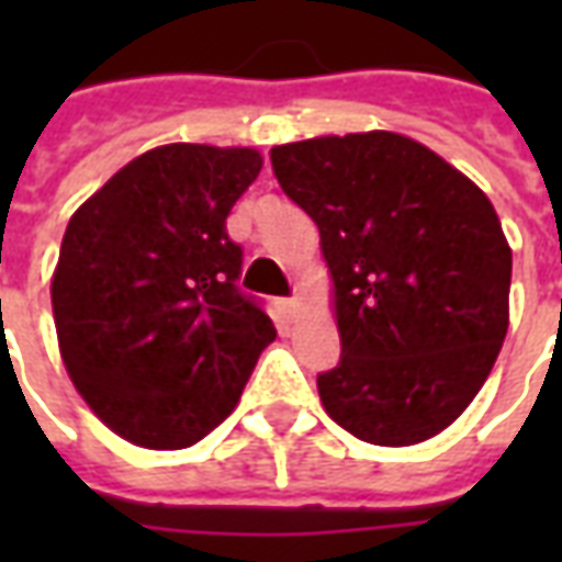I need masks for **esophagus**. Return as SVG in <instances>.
I'll list each match as a JSON object with an SVG mask.
<instances>
[{"instance_id": "1", "label": "esophagus", "mask_w": 562, "mask_h": 562, "mask_svg": "<svg viewBox=\"0 0 562 562\" xmlns=\"http://www.w3.org/2000/svg\"><path fill=\"white\" fill-rule=\"evenodd\" d=\"M280 306H282V313H285V316H294V313L301 310V297H297V294H292V297H282Z\"/></svg>"}]
</instances>
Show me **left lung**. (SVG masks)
Listing matches in <instances>:
<instances>
[{"label":"left lung","mask_w":562,"mask_h":562,"mask_svg":"<svg viewBox=\"0 0 562 562\" xmlns=\"http://www.w3.org/2000/svg\"><path fill=\"white\" fill-rule=\"evenodd\" d=\"M282 192L318 225L340 364L325 413L373 446L446 430L508 330L512 249L494 204L434 149L394 132L270 149Z\"/></svg>","instance_id":"1"}]
</instances>
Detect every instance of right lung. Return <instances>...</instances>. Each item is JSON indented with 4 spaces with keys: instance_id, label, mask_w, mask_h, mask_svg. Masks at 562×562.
<instances>
[{
    "instance_id": "obj_1",
    "label": "right lung",
    "mask_w": 562,
    "mask_h": 562,
    "mask_svg": "<svg viewBox=\"0 0 562 562\" xmlns=\"http://www.w3.org/2000/svg\"><path fill=\"white\" fill-rule=\"evenodd\" d=\"M261 171L249 147L165 144L78 207L50 297L80 397L144 448H186L222 424L277 328L237 289L244 249L225 232Z\"/></svg>"
}]
</instances>
